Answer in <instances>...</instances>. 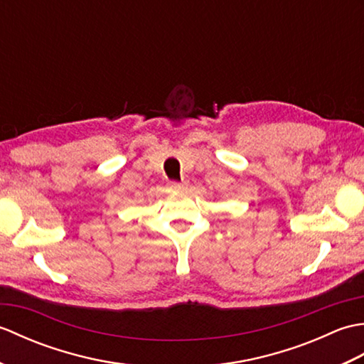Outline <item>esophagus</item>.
Returning <instances> with one entry per match:
<instances>
[{
    "label": "esophagus",
    "mask_w": 364,
    "mask_h": 364,
    "mask_svg": "<svg viewBox=\"0 0 364 364\" xmlns=\"http://www.w3.org/2000/svg\"><path fill=\"white\" fill-rule=\"evenodd\" d=\"M168 188L172 189V191H175V192H183V191H186L188 184L186 183H178V181H170L168 183Z\"/></svg>",
    "instance_id": "34e87169"
}]
</instances>
